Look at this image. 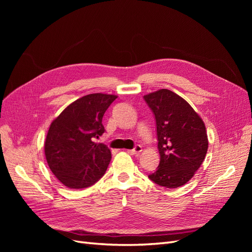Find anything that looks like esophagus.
Returning a JSON list of instances; mask_svg holds the SVG:
<instances>
[{"label": "esophagus", "instance_id": "34e87169", "mask_svg": "<svg viewBox=\"0 0 252 252\" xmlns=\"http://www.w3.org/2000/svg\"><path fill=\"white\" fill-rule=\"evenodd\" d=\"M141 151H142V146H140V145H136V146L133 149L128 150L127 152H128V154L132 155V156H139Z\"/></svg>", "mask_w": 252, "mask_h": 252}]
</instances>
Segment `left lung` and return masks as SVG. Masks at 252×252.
Listing matches in <instances>:
<instances>
[{
  "mask_svg": "<svg viewBox=\"0 0 252 252\" xmlns=\"http://www.w3.org/2000/svg\"><path fill=\"white\" fill-rule=\"evenodd\" d=\"M156 118L159 164L148 178L159 186L178 188L200 168L208 149L203 120L184 98L168 89L144 95Z\"/></svg>",
  "mask_w": 252,
  "mask_h": 252,
  "instance_id": "left-lung-1",
  "label": "left lung"
}]
</instances>
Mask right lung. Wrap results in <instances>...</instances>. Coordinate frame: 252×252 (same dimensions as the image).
I'll list each match as a JSON object with an SVG mask.
<instances>
[{
    "label": "right lung",
    "mask_w": 252,
    "mask_h": 252,
    "mask_svg": "<svg viewBox=\"0 0 252 252\" xmlns=\"http://www.w3.org/2000/svg\"><path fill=\"white\" fill-rule=\"evenodd\" d=\"M117 97L87 94L67 106L52 121L45 141V157L52 173L66 187L87 188L107 170L110 149L94 140L104 133L103 116Z\"/></svg>",
    "instance_id": "1"
}]
</instances>
